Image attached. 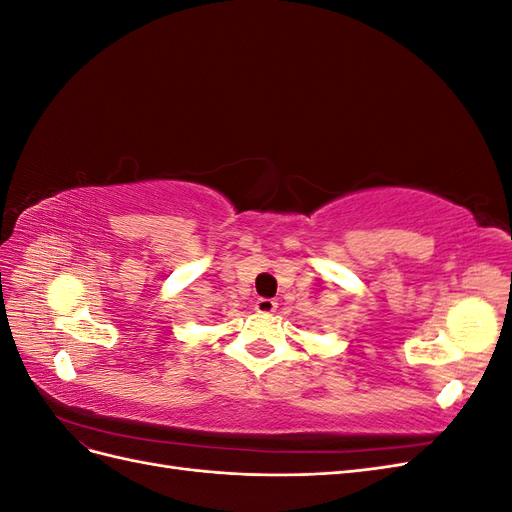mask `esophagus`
I'll list each match as a JSON object with an SVG mask.
<instances>
[{"instance_id": "obj_1", "label": "esophagus", "mask_w": 512, "mask_h": 512, "mask_svg": "<svg viewBox=\"0 0 512 512\" xmlns=\"http://www.w3.org/2000/svg\"><path fill=\"white\" fill-rule=\"evenodd\" d=\"M277 309V303L273 299H258L256 301V312L258 314H273Z\"/></svg>"}]
</instances>
